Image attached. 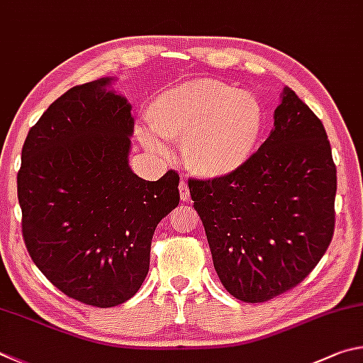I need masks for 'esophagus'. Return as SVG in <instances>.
Listing matches in <instances>:
<instances>
[{
	"label": "esophagus",
	"mask_w": 363,
	"mask_h": 363,
	"mask_svg": "<svg viewBox=\"0 0 363 363\" xmlns=\"http://www.w3.org/2000/svg\"><path fill=\"white\" fill-rule=\"evenodd\" d=\"M178 189H180V198L183 202H188L189 199H191V194H189V188L185 182L180 183V186H178Z\"/></svg>",
	"instance_id": "esophagus-1"
}]
</instances>
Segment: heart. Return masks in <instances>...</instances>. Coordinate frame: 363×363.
I'll list each match as a JSON object with an SVG mask.
<instances>
[{"label": "heart", "instance_id": "1", "mask_svg": "<svg viewBox=\"0 0 363 363\" xmlns=\"http://www.w3.org/2000/svg\"><path fill=\"white\" fill-rule=\"evenodd\" d=\"M150 129L167 142H182L189 172L206 180L236 174L258 148L264 127L262 101L226 82L199 78L162 92L146 110ZM146 150L165 152V145L140 130Z\"/></svg>", "mask_w": 363, "mask_h": 363}]
</instances>
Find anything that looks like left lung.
Returning a JSON list of instances; mask_svg holds the SVG:
<instances>
[{"label": "left lung", "instance_id": "obj_1", "mask_svg": "<svg viewBox=\"0 0 363 363\" xmlns=\"http://www.w3.org/2000/svg\"><path fill=\"white\" fill-rule=\"evenodd\" d=\"M188 185L215 271L240 301L263 303L296 287L332 242V148L320 119L290 87L269 137L242 169Z\"/></svg>", "mask_w": 363, "mask_h": 363}]
</instances>
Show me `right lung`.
<instances>
[{
    "mask_svg": "<svg viewBox=\"0 0 363 363\" xmlns=\"http://www.w3.org/2000/svg\"><path fill=\"white\" fill-rule=\"evenodd\" d=\"M113 82L57 99L30 129L17 174L31 259L63 294L97 308L137 294L156 226L180 202L177 172L157 182L132 172V105Z\"/></svg>",
    "mask_w": 363,
    "mask_h": 363,
    "instance_id": "right-lung-1",
    "label": "right lung"
}]
</instances>
